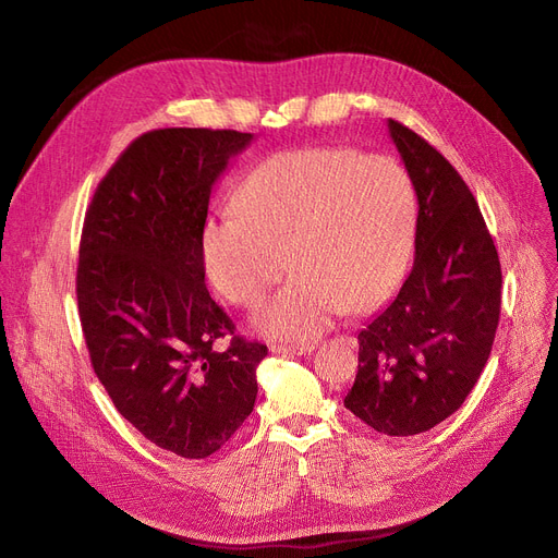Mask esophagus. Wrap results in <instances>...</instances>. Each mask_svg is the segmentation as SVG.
I'll use <instances>...</instances> for the list:
<instances>
[{
  "label": "esophagus",
  "instance_id": "1",
  "mask_svg": "<svg viewBox=\"0 0 558 558\" xmlns=\"http://www.w3.org/2000/svg\"><path fill=\"white\" fill-rule=\"evenodd\" d=\"M312 350H314V343H294V345L274 343L271 345V353L276 355H310Z\"/></svg>",
  "mask_w": 558,
  "mask_h": 558
}]
</instances>
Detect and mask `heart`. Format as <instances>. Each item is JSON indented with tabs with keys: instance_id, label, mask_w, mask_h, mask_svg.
<instances>
[{
	"instance_id": "heart-1",
	"label": "heart",
	"mask_w": 558,
	"mask_h": 558,
	"mask_svg": "<svg viewBox=\"0 0 558 558\" xmlns=\"http://www.w3.org/2000/svg\"><path fill=\"white\" fill-rule=\"evenodd\" d=\"M418 221L412 175L391 156L345 146L282 151L257 165L223 210L203 228L205 274L219 294L253 307L278 339H314L345 312L385 301L404 274Z\"/></svg>"
}]
</instances>
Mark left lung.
<instances>
[{
    "instance_id": "1",
    "label": "left lung",
    "mask_w": 558,
    "mask_h": 558,
    "mask_svg": "<svg viewBox=\"0 0 558 558\" xmlns=\"http://www.w3.org/2000/svg\"><path fill=\"white\" fill-rule=\"evenodd\" d=\"M418 196L416 257L396 299L357 335L345 409L375 432L414 436L463 404L500 320L502 269L480 205L429 142L389 120Z\"/></svg>"
}]
</instances>
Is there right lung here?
<instances>
[{
	"label": "right lung",
	"instance_id": "right-lung-1",
	"mask_svg": "<svg viewBox=\"0 0 558 558\" xmlns=\"http://www.w3.org/2000/svg\"><path fill=\"white\" fill-rule=\"evenodd\" d=\"M251 140L144 133L108 169L83 221L76 301L93 368L117 412L183 459L215 454L242 427L267 357L210 299L201 253L213 185ZM226 333L231 343L217 351Z\"/></svg>",
	"mask_w": 558,
	"mask_h": 558
}]
</instances>
